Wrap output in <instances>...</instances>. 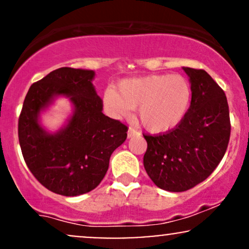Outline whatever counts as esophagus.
<instances>
[{
	"instance_id": "esophagus-1",
	"label": "esophagus",
	"mask_w": 249,
	"mask_h": 249,
	"mask_svg": "<svg viewBox=\"0 0 249 249\" xmlns=\"http://www.w3.org/2000/svg\"><path fill=\"white\" fill-rule=\"evenodd\" d=\"M136 134H139V132L136 130V128H133V127L128 128V131H127V137H128V138H131V137L136 136Z\"/></svg>"
}]
</instances>
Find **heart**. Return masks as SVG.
I'll list each match as a JSON object with an SVG mask.
<instances>
[{"label":"heart","instance_id":"obj_1","mask_svg":"<svg viewBox=\"0 0 249 249\" xmlns=\"http://www.w3.org/2000/svg\"><path fill=\"white\" fill-rule=\"evenodd\" d=\"M191 85L179 75H150L124 79L117 91L105 92V107L112 116L126 117L138 107V119L154 133L172 130L186 115L191 102Z\"/></svg>","mask_w":249,"mask_h":249}]
</instances>
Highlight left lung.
<instances>
[{
	"instance_id": "8db88e82",
	"label": "left lung",
	"mask_w": 249,
	"mask_h": 249,
	"mask_svg": "<svg viewBox=\"0 0 249 249\" xmlns=\"http://www.w3.org/2000/svg\"><path fill=\"white\" fill-rule=\"evenodd\" d=\"M192 101L172 130L142 134L147 142L144 167L159 188L184 192L204 181L224 158L231 137L226 95L205 70L184 68Z\"/></svg>"
}]
</instances>
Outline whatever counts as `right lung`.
Masks as SVG:
<instances>
[{
    "instance_id": "1",
    "label": "right lung",
    "mask_w": 249,
    "mask_h": 249,
    "mask_svg": "<svg viewBox=\"0 0 249 249\" xmlns=\"http://www.w3.org/2000/svg\"><path fill=\"white\" fill-rule=\"evenodd\" d=\"M92 70L59 68L31 85L18 118V141L33 176L51 192L65 196L88 193L99 185L127 126L102 112ZM56 94L70 96L75 112L62 131L49 135L36 122Z\"/></svg>"
}]
</instances>
